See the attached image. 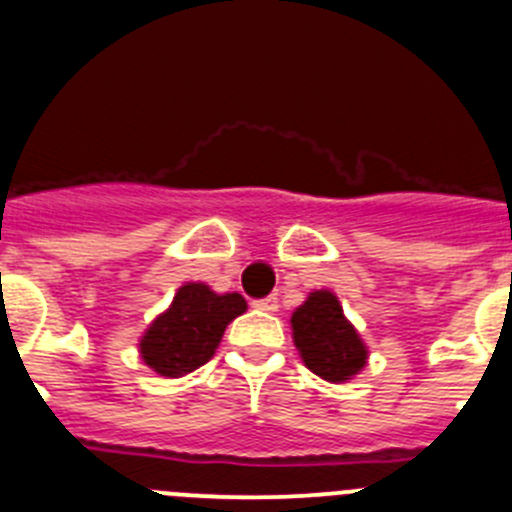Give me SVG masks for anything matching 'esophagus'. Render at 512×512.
<instances>
[{
	"label": "esophagus",
	"instance_id": "34e87169",
	"mask_svg": "<svg viewBox=\"0 0 512 512\" xmlns=\"http://www.w3.org/2000/svg\"><path fill=\"white\" fill-rule=\"evenodd\" d=\"M252 307L262 312H277V297L275 295H267L262 300H252Z\"/></svg>",
	"mask_w": 512,
	"mask_h": 512
}]
</instances>
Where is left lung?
Masks as SVG:
<instances>
[{
  "label": "left lung",
  "mask_w": 512,
  "mask_h": 512,
  "mask_svg": "<svg viewBox=\"0 0 512 512\" xmlns=\"http://www.w3.org/2000/svg\"><path fill=\"white\" fill-rule=\"evenodd\" d=\"M290 322L302 360L322 380L345 382L362 370L367 350L332 292H312L305 305L292 312Z\"/></svg>",
  "instance_id": "left-lung-1"
}]
</instances>
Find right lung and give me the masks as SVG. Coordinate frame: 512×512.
I'll return each mask as SVG.
<instances>
[{"label":"right lung","instance_id":"right-lung-1","mask_svg":"<svg viewBox=\"0 0 512 512\" xmlns=\"http://www.w3.org/2000/svg\"><path fill=\"white\" fill-rule=\"evenodd\" d=\"M245 310V297L237 292L215 295L202 282H187L142 337V360L165 377L187 375L215 355L225 327Z\"/></svg>","mask_w":512,"mask_h":512}]
</instances>
